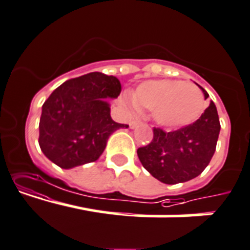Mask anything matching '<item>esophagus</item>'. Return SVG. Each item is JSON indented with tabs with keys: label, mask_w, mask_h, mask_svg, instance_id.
<instances>
[{
	"label": "esophagus",
	"mask_w": 250,
	"mask_h": 250,
	"mask_svg": "<svg viewBox=\"0 0 250 250\" xmlns=\"http://www.w3.org/2000/svg\"><path fill=\"white\" fill-rule=\"evenodd\" d=\"M141 124H142V121H140V120H132L131 123H130V127H131V129H135V127L139 126V125H141Z\"/></svg>",
	"instance_id": "esophagus-1"
}]
</instances>
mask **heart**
<instances>
[{
	"label": "heart",
	"instance_id": "heart-1",
	"mask_svg": "<svg viewBox=\"0 0 250 250\" xmlns=\"http://www.w3.org/2000/svg\"><path fill=\"white\" fill-rule=\"evenodd\" d=\"M126 103L135 110L153 111L161 126L178 129L195 123L206 108L204 92L195 83L179 80L148 81L139 85Z\"/></svg>",
	"mask_w": 250,
	"mask_h": 250
}]
</instances>
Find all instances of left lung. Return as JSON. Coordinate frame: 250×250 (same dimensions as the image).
<instances>
[{"label":"left lung","mask_w":250,"mask_h":250,"mask_svg":"<svg viewBox=\"0 0 250 250\" xmlns=\"http://www.w3.org/2000/svg\"><path fill=\"white\" fill-rule=\"evenodd\" d=\"M203 92L208 98V92ZM220 129L217 109L211 102L203 115L188 126L169 132L153 127V139L137 148V156L145 169L159 182H188L200 175L208 166L216 151Z\"/></svg>","instance_id":"obj_1"}]
</instances>
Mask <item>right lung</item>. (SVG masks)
I'll use <instances>...</instances> for the list:
<instances>
[{
  "instance_id": "right-lung-1",
  "label": "right lung",
  "mask_w": 250,
  "mask_h": 250,
  "mask_svg": "<svg viewBox=\"0 0 250 250\" xmlns=\"http://www.w3.org/2000/svg\"><path fill=\"white\" fill-rule=\"evenodd\" d=\"M121 84L114 76L91 72L58 87L42 104L39 146L63 169L97 161L109 136L120 127L111 119L106 99L116 98Z\"/></svg>"
}]
</instances>
